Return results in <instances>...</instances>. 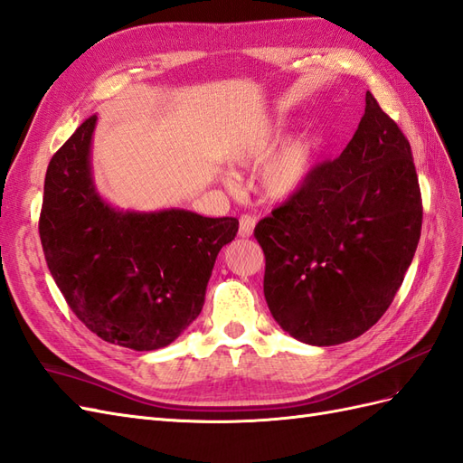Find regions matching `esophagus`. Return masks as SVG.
I'll return each instance as SVG.
<instances>
[{"mask_svg":"<svg viewBox=\"0 0 463 463\" xmlns=\"http://www.w3.org/2000/svg\"><path fill=\"white\" fill-rule=\"evenodd\" d=\"M254 227H256V219L250 217V215H242L241 217V227H239V236H242V239H248V236H252Z\"/></svg>","mask_w":463,"mask_h":463,"instance_id":"34e87169","label":"esophagus"}]
</instances>
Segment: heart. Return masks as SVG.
I'll list each match as a JSON object with an SVG mask.
<instances>
[{"instance_id":"1","label":"heart","mask_w":463,"mask_h":463,"mask_svg":"<svg viewBox=\"0 0 463 463\" xmlns=\"http://www.w3.org/2000/svg\"><path fill=\"white\" fill-rule=\"evenodd\" d=\"M286 135V123H269L258 133L246 137L231 150L236 165H254L262 162ZM317 140L313 137H295L271 154L258 174V185L271 201H288L298 195L317 165Z\"/></svg>"}]
</instances>
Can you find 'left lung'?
Segmentation results:
<instances>
[{
	"mask_svg": "<svg viewBox=\"0 0 463 463\" xmlns=\"http://www.w3.org/2000/svg\"><path fill=\"white\" fill-rule=\"evenodd\" d=\"M420 224L409 140L367 91L340 156L318 164L298 195L256 224L271 317L311 346L358 338L393 301Z\"/></svg>",
	"mask_w": 463,
	"mask_h": 463,
	"instance_id": "left-lung-1",
	"label": "left lung"
}]
</instances>
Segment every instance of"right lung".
I'll return each mask as SVG.
<instances>
[{"instance_id": "right-lung-1", "label": "right lung", "mask_w": 463, "mask_h": 463, "mask_svg": "<svg viewBox=\"0 0 463 463\" xmlns=\"http://www.w3.org/2000/svg\"><path fill=\"white\" fill-rule=\"evenodd\" d=\"M98 115L81 123L46 170L39 232L70 309L111 345L150 352L199 317L213 266L239 219L185 209L111 205L91 168Z\"/></svg>"}]
</instances>
